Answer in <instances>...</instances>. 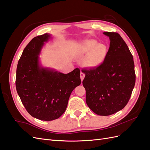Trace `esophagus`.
<instances>
[{
  "label": "esophagus",
  "mask_w": 150,
  "mask_h": 150,
  "mask_svg": "<svg viewBox=\"0 0 150 150\" xmlns=\"http://www.w3.org/2000/svg\"><path fill=\"white\" fill-rule=\"evenodd\" d=\"M80 76H81V81H82L83 80V79H84L85 74H83V72H81V74H80Z\"/></svg>",
  "instance_id": "esophagus-1"
}]
</instances>
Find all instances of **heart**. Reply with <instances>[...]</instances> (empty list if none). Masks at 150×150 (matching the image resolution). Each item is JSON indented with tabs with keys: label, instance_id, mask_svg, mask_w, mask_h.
Returning <instances> with one entry per match:
<instances>
[{
	"label": "heart",
	"instance_id": "heart-1",
	"mask_svg": "<svg viewBox=\"0 0 150 150\" xmlns=\"http://www.w3.org/2000/svg\"><path fill=\"white\" fill-rule=\"evenodd\" d=\"M76 52L81 56H85L84 64L88 67L96 68L102 64L108 55L105 45L100 44L93 40H86L76 47Z\"/></svg>",
	"mask_w": 150,
	"mask_h": 150
}]
</instances>
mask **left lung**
Masks as SVG:
<instances>
[{"instance_id": "left-lung-1", "label": "left lung", "mask_w": 150, "mask_h": 150, "mask_svg": "<svg viewBox=\"0 0 150 150\" xmlns=\"http://www.w3.org/2000/svg\"><path fill=\"white\" fill-rule=\"evenodd\" d=\"M110 39L108 55L99 67L82 70L86 92V101L93 112L109 116L128 103L135 83L133 56L117 33L105 32Z\"/></svg>"}]
</instances>
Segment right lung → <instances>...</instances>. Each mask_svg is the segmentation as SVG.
<instances>
[{
  "label": "right lung",
  "instance_id": "add662e5",
  "mask_svg": "<svg viewBox=\"0 0 150 150\" xmlns=\"http://www.w3.org/2000/svg\"><path fill=\"white\" fill-rule=\"evenodd\" d=\"M50 34H44L31 40L18 61L16 88L29 114L43 121L56 120L63 114L71 92L81 83L80 69L67 74L43 68L39 56Z\"/></svg>",
  "mask_w": 150,
  "mask_h": 150
}]
</instances>
